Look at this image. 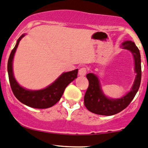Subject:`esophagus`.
<instances>
[{
  "label": "esophagus",
  "instance_id": "34e87169",
  "mask_svg": "<svg viewBox=\"0 0 148 148\" xmlns=\"http://www.w3.org/2000/svg\"><path fill=\"white\" fill-rule=\"evenodd\" d=\"M87 71H88V69L86 67H82L79 69V74L80 76H82L83 77V76H85L86 74Z\"/></svg>",
  "mask_w": 148,
  "mask_h": 148
}]
</instances>
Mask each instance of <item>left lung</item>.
Masks as SVG:
<instances>
[{"label":"left lung","mask_w":148,"mask_h":148,"mask_svg":"<svg viewBox=\"0 0 148 148\" xmlns=\"http://www.w3.org/2000/svg\"><path fill=\"white\" fill-rule=\"evenodd\" d=\"M124 49L131 51L135 61L136 79L131 91L122 98L110 99L104 95L98 77L92 73L86 75L89 85L84 95V105L92 113L105 116H111L120 112L127 108L137 93L141 82V60L138 48L134 42L127 40L122 43Z\"/></svg>","instance_id":"1"}]
</instances>
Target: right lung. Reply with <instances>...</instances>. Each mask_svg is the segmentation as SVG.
<instances>
[{
  "mask_svg": "<svg viewBox=\"0 0 148 148\" xmlns=\"http://www.w3.org/2000/svg\"><path fill=\"white\" fill-rule=\"evenodd\" d=\"M25 34H22L17 40L14 48L10 55L8 62V72L10 84L14 96L22 103L34 108L45 109L50 108L60 100L64 89L77 77L78 69L63 73L49 86L39 90H27L16 82L12 71V60L19 41Z\"/></svg>",
  "mask_w": 148,
  "mask_h": 148,
  "instance_id": "1",
  "label": "right lung"
}]
</instances>
